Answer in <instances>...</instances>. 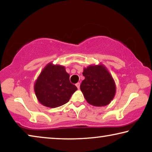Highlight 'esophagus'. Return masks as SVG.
I'll list each match as a JSON object with an SVG mask.
<instances>
[{"label": "esophagus", "mask_w": 152, "mask_h": 152, "mask_svg": "<svg viewBox=\"0 0 152 152\" xmlns=\"http://www.w3.org/2000/svg\"><path fill=\"white\" fill-rule=\"evenodd\" d=\"M80 82H78V83L76 84V86L77 88H78V89L80 88Z\"/></svg>", "instance_id": "obj_1"}]
</instances>
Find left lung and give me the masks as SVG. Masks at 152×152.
<instances>
[{
    "label": "left lung",
    "mask_w": 152,
    "mask_h": 152,
    "mask_svg": "<svg viewBox=\"0 0 152 152\" xmlns=\"http://www.w3.org/2000/svg\"><path fill=\"white\" fill-rule=\"evenodd\" d=\"M80 90L90 104L103 107L109 104L116 93L114 79L102 64L90 65L84 68Z\"/></svg>",
    "instance_id": "left-lung-1"
}]
</instances>
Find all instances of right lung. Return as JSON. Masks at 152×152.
I'll list each match as a JSON object with an SVG mask.
<instances>
[{"mask_svg":"<svg viewBox=\"0 0 152 152\" xmlns=\"http://www.w3.org/2000/svg\"><path fill=\"white\" fill-rule=\"evenodd\" d=\"M76 86L70 82V75L65 67L48 64L41 72L34 84L36 97L41 104L50 108H56L67 103Z\"/></svg>","mask_w":152,"mask_h":152,"instance_id":"add662e5","label":"right lung"}]
</instances>
